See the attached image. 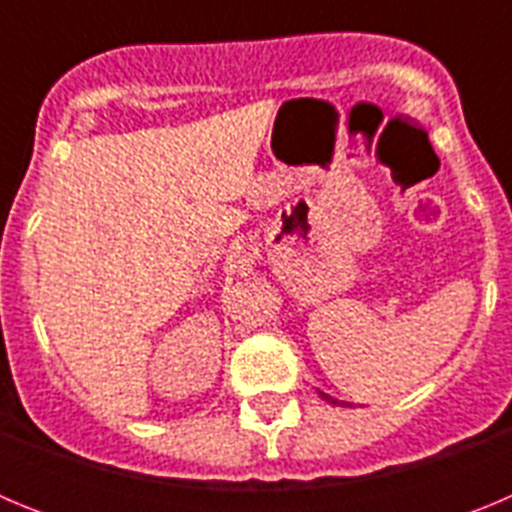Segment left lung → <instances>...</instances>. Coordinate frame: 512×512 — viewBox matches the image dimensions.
<instances>
[{
  "label": "left lung",
  "instance_id": "8db88e82",
  "mask_svg": "<svg viewBox=\"0 0 512 512\" xmlns=\"http://www.w3.org/2000/svg\"><path fill=\"white\" fill-rule=\"evenodd\" d=\"M320 395H323V392H320ZM323 397H328V395H323Z\"/></svg>",
  "mask_w": 512,
  "mask_h": 512
}]
</instances>
